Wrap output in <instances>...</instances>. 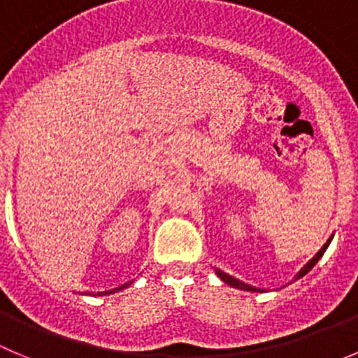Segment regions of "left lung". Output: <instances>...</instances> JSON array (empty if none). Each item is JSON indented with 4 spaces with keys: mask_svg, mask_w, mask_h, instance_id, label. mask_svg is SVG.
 <instances>
[{
    "mask_svg": "<svg viewBox=\"0 0 358 358\" xmlns=\"http://www.w3.org/2000/svg\"><path fill=\"white\" fill-rule=\"evenodd\" d=\"M332 237H334V236H330V237H329V241H327V243L323 244V248H322V250H320L318 253H316L315 257H313L311 260H309L308 264H306L304 267H302L301 271L297 272V275H295V279H301L302 275H306V274H308V272L311 271V268L315 267L316 264H318V260H320V258L323 257V253H325V250H327V248H329V244H330V241H332ZM214 271H216L217 278H220L221 281H223V283L230 285V287L237 288V290H246V292H264V290H260V288H255V287H251V285H246V283H244V281H239V279H236V278H234V275L227 274V272L220 271V268H214Z\"/></svg>",
    "mask_w": 358,
    "mask_h": 358,
    "instance_id": "8db88e82",
    "label": "left lung"
}]
</instances>
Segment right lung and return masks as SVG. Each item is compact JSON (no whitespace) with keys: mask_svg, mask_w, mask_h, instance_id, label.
<instances>
[{"mask_svg":"<svg viewBox=\"0 0 358 358\" xmlns=\"http://www.w3.org/2000/svg\"><path fill=\"white\" fill-rule=\"evenodd\" d=\"M131 285V281L130 283H124V285H121V287H117V288H114V290H107V292H98V294H91V292H84V295H93V297H100V295H110V294H115V292H121V290H124L126 287H130Z\"/></svg>","mask_w":358,"mask_h":358,"instance_id":"right-lung-1","label":"right lung"}]
</instances>
